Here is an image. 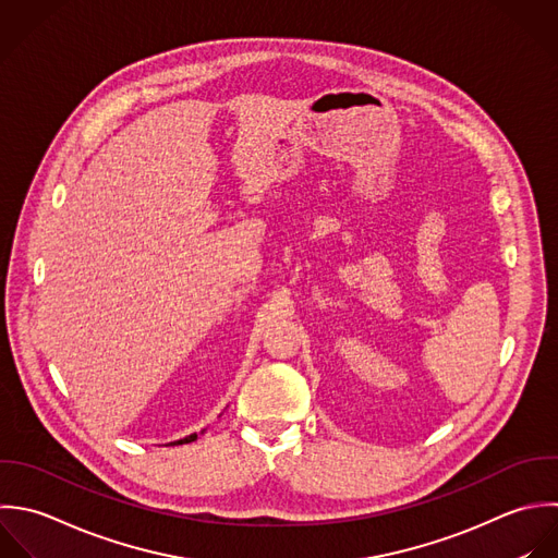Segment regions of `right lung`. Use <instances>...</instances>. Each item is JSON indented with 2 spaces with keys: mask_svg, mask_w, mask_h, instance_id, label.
Listing matches in <instances>:
<instances>
[{
  "mask_svg": "<svg viewBox=\"0 0 558 558\" xmlns=\"http://www.w3.org/2000/svg\"><path fill=\"white\" fill-rule=\"evenodd\" d=\"M193 439H197V435L193 433V435H189V437H184V439H180V441H175V444H189V441H193Z\"/></svg>",
  "mask_w": 558,
  "mask_h": 558,
  "instance_id": "1",
  "label": "right lung"
}]
</instances>
